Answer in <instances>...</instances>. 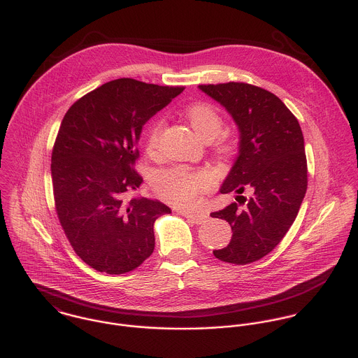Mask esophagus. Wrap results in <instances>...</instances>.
I'll return each mask as SVG.
<instances>
[{
	"mask_svg": "<svg viewBox=\"0 0 358 358\" xmlns=\"http://www.w3.org/2000/svg\"><path fill=\"white\" fill-rule=\"evenodd\" d=\"M182 215H185L186 218H189L190 221H193L194 224H203L207 221L208 215L203 214V213H187V211H180Z\"/></svg>",
	"mask_w": 358,
	"mask_h": 358,
	"instance_id": "obj_1",
	"label": "esophagus"
}]
</instances>
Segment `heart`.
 Wrapping results in <instances>:
<instances>
[{"mask_svg": "<svg viewBox=\"0 0 358 358\" xmlns=\"http://www.w3.org/2000/svg\"><path fill=\"white\" fill-rule=\"evenodd\" d=\"M186 118L190 122L194 131L203 140H213L222 129V115L210 103L200 101L189 106L185 111ZM165 122L162 118L152 120L144 136L145 150L152 154L158 148L159 137L162 134ZM222 151L229 150V144L225 141L220 143ZM213 186L211 175L204 169H192L187 166H175L157 173L154 179V187L157 193L166 201L179 206H193L200 194L207 192Z\"/></svg>", "mask_w": 358, "mask_h": 358, "instance_id": "obj_1", "label": "heart"}]
</instances>
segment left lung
<instances>
[{"mask_svg":"<svg viewBox=\"0 0 358 358\" xmlns=\"http://www.w3.org/2000/svg\"><path fill=\"white\" fill-rule=\"evenodd\" d=\"M238 124V155L221 186L236 192V200L213 213L232 228L231 243L214 255L225 262L245 265L271 252L294 222L307 192V158L299 120L268 90L247 83L200 85ZM250 187L248 201L239 194Z\"/></svg>","mask_w":358,"mask_h":358,"instance_id":"1","label":"left lung"}]
</instances>
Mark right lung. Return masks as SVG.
Segmentation results:
<instances>
[{
	"instance_id": "add662e5",
	"label": "right lung",
	"mask_w": 358,
	"mask_h": 358,
	"mask_svg": "<svg viewBox=\"0 0 358 358\" xmlns=\"http://www.w3.org/2000/svg\"><path fill=\"white\" fill-rule=\"evenodd\" d=\"M182 92L117 79L79 99L61 122L51 157L57 215L75 252L96 271H133L154 251V222L171 208L123 199L143 183L133 166L144 123Z\"/></svg>"
}]
</instances>
